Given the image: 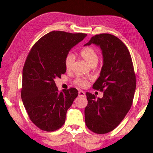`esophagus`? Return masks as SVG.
<instances>
[{
  "mask_svg": "<svg viewBox=\"0 0 153 153\" xmlns=\"http://www.w3.org/2000/svg\"><path fill=\"white\" fill-rule=\"evenodd\" d=\"M78 94H79V96H85V92L84 91H80L79 92H78Z\"/></svg>",
  "mask_w": 153,
  "mask_h": 153,
  "instance_id": "esophagus-1",
  "label": "esophagus"
}]
</instances>
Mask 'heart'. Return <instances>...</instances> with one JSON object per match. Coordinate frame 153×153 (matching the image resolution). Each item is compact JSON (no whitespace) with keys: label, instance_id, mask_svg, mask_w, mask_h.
<instances>
[{"label":"heart","instance_id":"heart-1","mask_svg":"<svg viewBox=\"0 0 153 153\" xmlns=\"http://www.w3.org/2000/svg\"><path fill=\"white\" fill-rule=\"evenodd\" d=\"M80 55L89 66L96 64L98 61V53L94 48L89 47L82 49ZM74 62V57L71 53L68 54L64 59V66L67 71L72 68ZM74 84L80 87H85L88 85V80L85 78H77L74 81Z\"/></svg>","mask_w":153,"mask_h":153}]
</instances>
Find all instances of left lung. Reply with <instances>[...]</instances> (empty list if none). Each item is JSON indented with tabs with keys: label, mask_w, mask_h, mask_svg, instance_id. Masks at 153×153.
I'll return each mask as SVG.
<instances>
[{
	"label": "left lung",
	"mask_w": 153,
	"mask_h": 153,
	"mask_svg": "<svg viewBox=\"0 0 153 153\" xmlns=\"http://www.w3.org/2000/svg\"><path fill=\"white\" fill-rule=\"evenodd\" d=\"M98 45L102 50L103 66L94 89L103 92L102 98L86 92L87 127L97 134L107 133L116 128L129 112L136 89V76L131 55L117 37L110 34L92 36L85 45Z\"/></svg>",
	"instance_id": "8db88e82"
}]
</instances>
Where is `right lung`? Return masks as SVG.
<instances>
[{
	"mask_svg": "<svg viewBox=\"0 0 153 153\" xmlns=\"http://www.w3.org/2000/svg\"><path fill=\"white\" fill-rule=\"evenodd\" d=\"M86 36L52 31L37 41L27 55L21 97L31 121L41 130L53 131L65 123L67 110L78 92L71 87L59 92L54 80L66 73V56Z\"/></svg>",
	"mask_w": 153,
	"mask_h": 153,
	"instance_id": "add662e5",
	"label": "right lung"
}]
</instances>
